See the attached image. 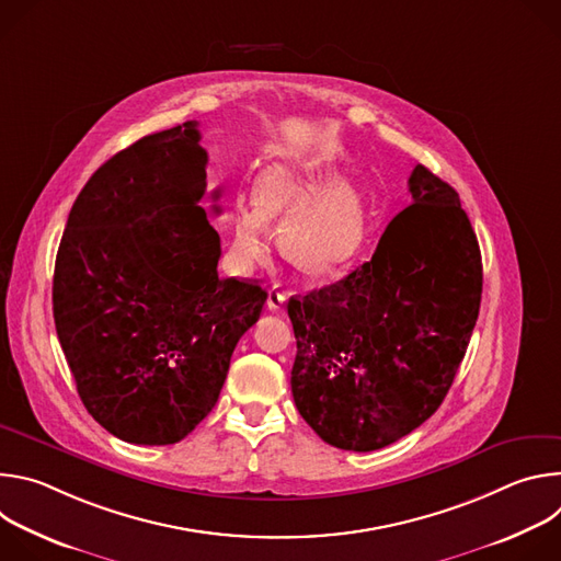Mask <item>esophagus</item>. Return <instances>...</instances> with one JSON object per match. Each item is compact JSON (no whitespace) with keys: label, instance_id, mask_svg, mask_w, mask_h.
I'll return each instance as SVG.
<instances>
[{"label":"esophagus","instance_id":"1","mask_svg":"<svg viewBox=\"0 0 561 561\" xmlns=\"http://www.w3.org/2000/svg\"><path fill=\"white\" fill-rule=\"evenodd\" d=\"M284 304H286V293H284L279 286H273V288L268 290V299H266L268 310L277 312V310H282Z\"/></svg>","mask_w":561,"mask_h":561}]
</instances>
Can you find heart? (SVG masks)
<instances>
[{
    "label": "heart",
    "mask_w": 561,
    "mask_h": 561,
    "mask_svg": "<svg viewBox=\"0 0 561 561\" xmlns=\"http://www.w3.org/2000/svg\"><path fill=\"white\" fill-rule=\"evenodd\" d=\"M314 167H275L257 184V202L239 199L230 215V260L237 271L260 264L273 242L271 217L284 221V247L312 273H329L346 264L362 247L366 215L359 195L348 184L324 186Z\"/></svg>",
    "instance_id": "heart-1"
}]
</instances>
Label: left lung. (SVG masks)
<instances>
[{"instance_id": "obj_1", "label": "left lung", "mask_w": 561, "mask_h": 561, "mask_svg": "<svg viewBox=\"0 0 561 561\" xmlns=\"http://www.w3.org/2000/svg\"><path fill=\"white\" fill-rule=\"evenodd\" d=\"M413 204L337 284L288 299L293 399L327 444L366 453L444 402L482 301V253L459 195L417 164Z\"/></svg>"}]
</instances>
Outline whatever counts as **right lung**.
<instances>
[{"label": "right lung", "instance_id": "obj_1", "mask_svg": "<svg viewBox=\"0 0 561 561\" xmlns=\"http://www.w3.org/2000/svg\"><path fill=\"white\" fill-rule=\"evenodd\" d=\"M199 139L186 122L113 154L77 195L55 260L53 317L77 392L130 444H175L213 411L268 297L217 275Z\"/></svg>", "mask_w": 561, "mask_h": 561}]
</instances>
